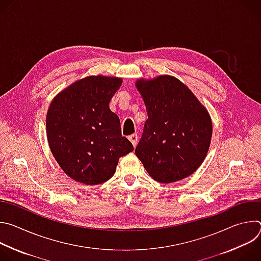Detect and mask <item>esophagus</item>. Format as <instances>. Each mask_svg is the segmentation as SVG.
<instances>
[{"mask_svg":"<svg viewBox=\"0 0 261 261\" xmlns=\"http://www.w3.org/2000/svg\"><path fill=\"white\" fill-rule=\"evenodd\" d=\"M137 139H138V135L137 133H134V134H131L129 136V140L132 142V144L135 146L137 144Z\"/></svg>","mask_w":261,"mask_h":261,"instance_id":"34e87169","label":"esophagus"}]
</instances>
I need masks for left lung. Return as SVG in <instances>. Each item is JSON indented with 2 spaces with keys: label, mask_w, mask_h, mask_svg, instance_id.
Wrapping results in <instances>:
<instances>
[{
  "label": "left lung",
  "mask_w": 261,
  "mask_h": 261,
  "mask_svg": "<svg viewBox=\"0 0 261 261\" xmlns=\"http://www.w3.org/2000/svg\"><path fill=\"white\" fill-rule=\"evenodd\" d=\"M136 87L147 120L135 155L152 178L172 182L192 174L208 151L213 126L207 110L172 76L140 80Z\"/></svg>",
  "instance_id": "8db88e82"
}]
</instances>
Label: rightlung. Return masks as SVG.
Here are the masks:
<instances>
[{
  "label": "right lung",
  "instance_id": "1",
  "mask_svg": "<svg viewBox=\"0 0 261 261\" xmlns=\"http://www.w3.org/2000/svg\"><path fill=\"white\" fill-rule=\"evenodd\" d=\"M121 79L89 76L61 92L50 103L46 132L51 153L67 175L86 185L108 180L119 159L133 151L122 135L109 102Z\"/></svg>",
  "mask_w": 261,
  "mask_h": 261
}]
</instances>
